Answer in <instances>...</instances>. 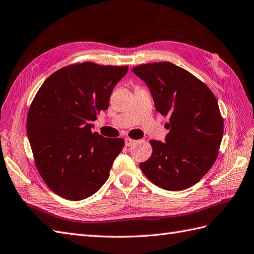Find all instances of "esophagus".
I'll use <instances>...</instances> for the list:
<instances>
[{
    "mask_svg": "<svg viewBox=\"0 0 254 254\" xmlns=\"http://www.w3.org/2000/svg\"><path fill=\"white\" fill-rule=\"evenodd\" d=\"M135 143H136V140H135V139L128 138V137L126 138V146H127V147H131V146H133Z\"/></svg>",
    "mask_w": 254,
    "mask_h": 254,
    "instance_id": "obj_1",
    "label": "esophagus"
}]
</instances>
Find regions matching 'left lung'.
I'll use <instances>...</instances> for the list:
<instances>
[{"instance_id":"left-lung-1","label":"left lung","mask_w":254,"mask_h":254,"mask_svg":"<svg viewBox=\"0 0 254 254\" xmlns=\"http://www.w3.org/2000/svg\"><path fill=\"white\" fill-rule=\"evenodd\" d=\"M145 81L156 110L170 117L166 143L151 139L152 154L139 163L151 183L167 190H183L196 184L213 166L224 132L219 104L201 80L169 62L133 68Z\"/></svg>"}]
</instances>
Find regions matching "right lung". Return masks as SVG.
<instances>
[{
  "mask_svg": "<svg viewBox=\"0 0 254 254\" xmlns=\"http://www.w3.org/2000/svg\"><path fill=\"white\" fill-rule=\"evenodd\" d=\"M127 66L75 63L52 73L30 105L27 133L34 164L45 184L58 196L82 200L108 180L125 139L91 131L109 106L115 85Z\"/></svg>",
  "mask_w": 254,
  "mask_h": 254,
  "instance_id": "obj_1",
  "label": "right lung"
}]
</instances>
